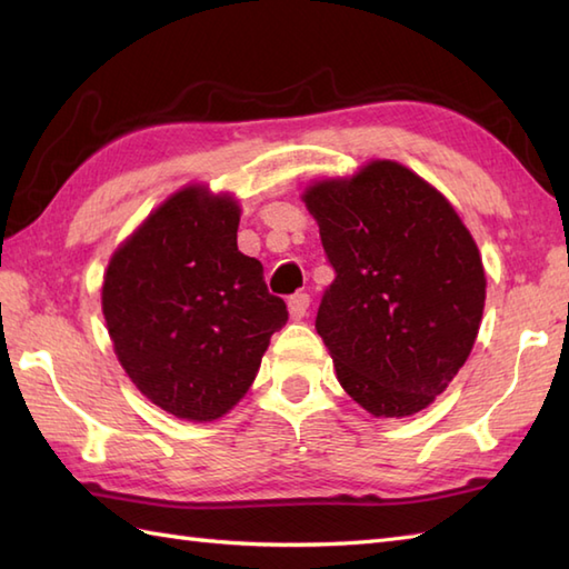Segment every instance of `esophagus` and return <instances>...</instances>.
<instances>
[{"label":"esophagus","mask_w":569,"mask_h":569,"mask_svg":"<svg viewBox=\"0 0 569 569\" xmlns=\"http://www.w3.org/2000/svg\"><path fill=\"white\" fill-rule=\"evenodd\" d=\"M310 308V296L308 293H296L288 298V312H291L293 320H303Z\"/></svg>","instance_id":"1"}]
</instances>
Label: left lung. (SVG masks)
Masks as SVG:
<instances>
[{"label": "left lung", "instance_id": "left-lung-1", "mask_svg": "<svg viewBox=\"0 0 569 569\" xmlns=\"http://www.w3.org/2000/svg\"><path fill=\"white\" fill-rule=\"evenodd\" d=\"M335 281L316 330L337 381L377 418L428 408L475 347L487 276L469 229L440 190L396 161L310 183Z\"/></svg>", "mask_w": 569, "mask_h": 569}]
</instances>
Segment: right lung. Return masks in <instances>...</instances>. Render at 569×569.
Listing matches in <instances>:
<instances>
[{
  "label": "right lung",
  "instance_id": "obj_1",
  "mask_svg": "<svg viewBox=\"0 0 569 569\" xmlns=\"http://www.w3.org/2000/svg\"><path fill=\"white\" fill-rule=\"evenodd\" d=\"M239 204L204 186L161 202L112 253L102 312L114 355L151 403L192 422L229 413L288 310L237 249Z\"/></svg>",
  "mask_w": 569,
  "mask_h": 569
}]
</instances>
